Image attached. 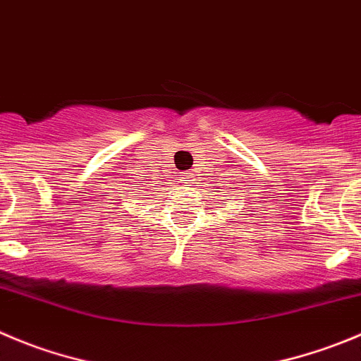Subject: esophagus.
<instances>
[{
	"mask_svg": "<svg viewBox=\"0 0 361 361\" xmlns=\"http://www.w3.org/2000/svg\"><path fill=\"white\" fill-rule=\"evenodd\" d=\"M184 178H188V177H184Z\"/></svg>",
	"mask_w": 361,
	"mask_h": 361,
	"instance_id": "esophagus-1",
	"label": "esophagus"
}]
</instances>
